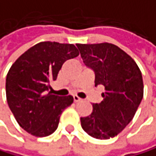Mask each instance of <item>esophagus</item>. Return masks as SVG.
Instances as JSON below:
<instances>
[{
	"instance_id": "esophagus-1",
	"label": "esophagus",
	"mask_w": 156,
	"mask_h": 156,
	"mask_svg": "<svg viewBox=\"0 0 156 156\" xmlns=\"http://www.w3.org/2000/svg\"><path fill=\"white\" fill-rule=\"evenodd\" d=\"M73 99H74V101H75V102H79V101H81V99L77 97V96H74Z\"/></svg>"
}]
</instances>
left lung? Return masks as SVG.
Wrapping results in <instances>:
<instances>
[{
	"label": "left lung",
	"instance_id": "obj_1",
	"mask_svg": "<svg viewBox=\"0 0 156 156\" xmlns=\"http://www.w3.org/2000/svg\"><path fill=\"white\" fill-rule=\"evenodd\" d=\"M86 66L95 73V86L105 92L93 111L80 118L83 130L97 139L118 135L130 123L143 99L142 74L136 62L110 43L76 44Z\"/></svg>",
	"mask_w": 156,
	"mask_h": 156
}]
</instances>
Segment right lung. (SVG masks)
Listing matches in <instances>:
<instances>
[{
  "instance_id": "obj_1",
  "label": "right lung",
  "mask_w": 156,
  "mask_h": 156,
  "mask_svg": "<svg viewBox=\"0 0 156 156\" xmlns=\"http://www.w3.org/2000/svg\"><path fill=\"white\" fill-rule=\"evenodd\" d=\"M80 55L73 44L40 42L25 51L9 69L5 92L8 106L22 129L36 137L54 133L72 96L50 91L63 63Z\"/></svg>"
}]
</instances>
